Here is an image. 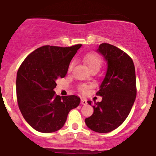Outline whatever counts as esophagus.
I'll use <instances>...</instances> for the list:
<instances>
[{"label": "esophagus", "instance_id": "1", "mask_svg": "<svg viewBox=\"0 0 156 156\" xmlns=\"http://www.w3.org/2000/svg\"><path fill=\"white\" fill-rule=\"evenodd\" d=\"M80 103H81L82 105H87V100H85V99H81V101H80Z\"/></svg>", "mask_w": 156, "mask_h": 156}]
</instances>
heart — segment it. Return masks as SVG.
<instances>
[{
	"label": "heart",
	"mask_w": 156,
	"mask_h": 156,
	"mask_svg": "<svg viewBox=\"0 0 156 156\" xmlns=\"http://www.w3.org/2000/svg\"><path fill=\"white\" fill-rule=\"evenodd\" d=\"M83 62L87 64L89 69H100L101 65H102V59L98 56V55L94 54V53H89V54H87L83 56ZM73 66V63H71L69 67V69L70 70L72 69ZM87 86L82 85L79 87V89L82 92H85L87 90Z\"/></svg>",
	"instance_id": "heart-1"
}]
</instances>
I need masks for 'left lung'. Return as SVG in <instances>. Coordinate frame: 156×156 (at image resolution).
Here are the masks:
<instances>
[{
	"label": "left lung",
	"mask_w": 156,
	"mask_h": 156,
	"mask_svg": "<svg viewBox=\"0 0 156 156\" xmlns=\"http://www.w3.org/2000/svg\"><path fill=\"white\" fill-rule=\"evenodd\" d=\"M97 52L107 62V69L97 92L102 101L94 102V112L85 123L89 129L105 133L122 124L131 110L136 97L135 67L129 55L110 44H101ZM87 103L92 105V101Z\"/></svg>",
	"instance_id": "obj_1"
}]
</instances>
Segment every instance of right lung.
Instances as JSON below:
<instances>
[{"instance_id":"add662e5","label":"right lung","mask_w":156,"mask_h":156,"mask_svg":"<svg viewBox=\"0 0 156 156\" xmlns=\"http://www.w3.org/2000/svg\"><path fill=\"white\" fill-rule=\"evenodd\" d=\"M80 47L42 46L30 53L20 67L16 80L19 108L37 131L52 133L61 129L70 110L79 105L78 96L60 97L53 89L56 80L67 75L69 63Z\"/></svg>"}]
</instances>
